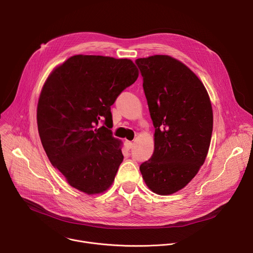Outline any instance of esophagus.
Segmentation results:
<instances>
[{
    "mask_svg": "<svg viewBox=\"0 0 253 253\" xmlns=\"http://www.w3.org/2000/svg\"><path fill=\"white\" fill-rule=\"evenodd\" d=\"M125 146H126L127 149H131V148L133 147V142H131V141H126V142H125Z\"/></svg>",
    "mask_w": 253,
    "mask_h": 253,
    "instance_id": "esophagus-1",
    "label": "esophagus"
}]
</instances>
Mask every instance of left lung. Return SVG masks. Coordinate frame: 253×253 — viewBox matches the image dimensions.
Instances as JSON below:
<instances>
[{
  "label": "left lung",
  "mask_w": 253,
  "mask_h": 253,
  "mask_svg": "<svg viewBox=\"0 0 253 253\" xmlns=\"http://www.w3.org/2000/svg\"><path fill=\"white\" fill-rule=\"evenodd\" d=\"M143 77L154 133V152L140 165L146 185L169 195L184 188L203 165L213 113L208 93L193 72L167 55L135 61Z\"/></svg>",
  "instance_id": "obj_1"
}]
</instances>
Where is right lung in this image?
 Here are the masks:
<instances>
[{"instance_id": "add662e5", "label": "right lung", "mask_w": 253, "mask_h": 253, "mask_svg": "<svg viewBox=\"0 0 253 253\" xmlns=\"http://www.w3.org/2000/svg\"><path fill=\"white\" fill-rule=\"evenodd\" d=\"M138 75L129 59L76 55L46 80L37 107L39 135L72 187L90 195L112 185L124 158L121 141L98 124L112 123L111 106Z\"/></svg>"}]
</instances>
